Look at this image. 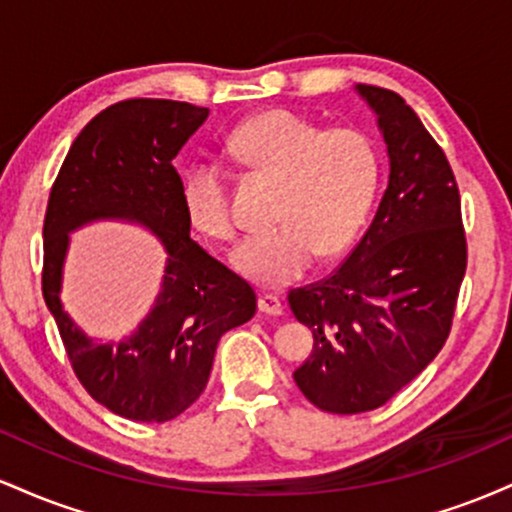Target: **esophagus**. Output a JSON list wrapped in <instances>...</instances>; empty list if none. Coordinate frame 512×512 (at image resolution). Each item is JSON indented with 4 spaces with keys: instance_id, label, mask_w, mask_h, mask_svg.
<instances>
[{
    "instance_id": "obj_1",
    "label": "esophagus",
    "mask_w": 512,
    "mask_h": 512,
    "mask_svg": "<svg viewBox=\"0 0 512 512\" xmlns=\"http://www.w3.org/2000/svg\"><path fill=\"white\" fill-rule=\"evenodd\" d=\"M257 308H260V313H264V315H281V313H284V303H281L276 296H272V293H264V296H260V301H257Z\"/></svg>"
}]
</instances>
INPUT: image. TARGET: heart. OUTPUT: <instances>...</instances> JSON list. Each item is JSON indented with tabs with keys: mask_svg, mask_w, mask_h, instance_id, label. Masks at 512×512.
<instances>
[{
	"mask_svg": "<svg viewBox=\"0 0 512 512\" xmlns=\"http://www.w3.org/2000/svg\"><path fill=\"white\" fill-rule=\"evenodd\" d=\"M226 149L250 173L276 180L274 231L245 240L233 267L264 289L301 279L315 255L337 257L366 223L380 185L378 146L358 127L322 129L286 108L248 117L228 134ZM180 202L199 236H236L228 182L219 166L185 170Z\"/></svg>",
	"mask_w": 512,
	"mask_h": 512,
	"instance_id": "heart-1",
	"label": "heart"
}]
</instances>
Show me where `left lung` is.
I'll return each mask as SVG.
<instances>
[{"label":"left lung","mask_w":512,"mask_h":512,"mask_svg":"<svg viewBox=\"0 0 512 512\" xmlns=\"http://www.w3.org/2000/svg\"><path fill=\"white\" fill-rule=\"evenodd\" d=\"M356 91L378 115L387 190L354 252L327 279L289 293L315 339L293 380L330 414L383 407L438 356L467 269L460 190L443 149L399 93Z\"/></svg>","instance_id":"8db88e82"}]
</instances>
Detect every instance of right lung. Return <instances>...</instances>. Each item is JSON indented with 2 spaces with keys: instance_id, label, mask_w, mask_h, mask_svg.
I'll use <instances>...</instances> for the list:
<instances>
[{
  "instance_id": "add662e5",
  "label": "right lung",
  "mask_w": 512,
  "mask_h": 512,
  "mask_svg": "<svg viewBox=\"0 0 512 512\" xmlns=\"http://www.w3.org/2000/svg\"><path fill=\"white\" fill-rule=\"evenodd\" d=\"M207 115L161 98L110 105L74 139L45 211L43 298L76 378L98 404L139 424H163L197 402L219 339L257 310L252 286L199 248L182 211L173 158ZM105 218L139 222L169 252L155 308L120 345L93 343L59 301L68 233Z\"/></svg>"
}]
</instances>
